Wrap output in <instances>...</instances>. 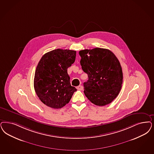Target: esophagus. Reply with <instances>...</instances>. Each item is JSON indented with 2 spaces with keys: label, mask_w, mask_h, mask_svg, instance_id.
Wrapping results in <instances>:
<instances>
[{
  "label": "esophagus",
  "mask_w": 154,
  "mask_h": 154,
  "mask_svg": "<svg viewBox=\"0 0 154 154\" xmlns=\"http://www.w3.org/2000/svg\"><path fill=\"white\" fill-rule=\"evenodd\" d=\"M77 89L78 90H82L84 89V87H83L82 86H81V85H80V86H79L77 87Z\"/></svg>",
  "instance_id": "esophagus-1"
}]
</instances>
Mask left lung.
<instances>
[{"label":"left lung","instance_id":"1","mask_svg":"<svg viewBox=\"0 0 154 154\" xmlns=\"http://www.w3.org/2000/svg\"><path fill=\"white\" fill-rule=\"evenodd\" d=\"M80 64L88 75L84 83V93L97 106L110 103L122 87L123 73L119 60L109 49L96 48L80 51Z\"/></svg>","mask_w":154,"mask_h":154}]
</instances>
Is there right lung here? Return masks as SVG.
<instances>
[{
    "label": "right lung",
    "mask_w": 154,
    "mask_h": 154,
    "mask_svg": "<svg viewBox=\"0 0 154 154\" xmlns=\"http://www.w3.org/2000/svg\"><path fill=\"white\" fill-rule=\"evenodd\" d=\"M76 51L57 49L42 56L34 78L35 92L43 103L60 109L69 103L77 89L72 86L67 69L74 63Z\"/></svg>",
    "instance_id": "add662e5"
}]
</instances>
